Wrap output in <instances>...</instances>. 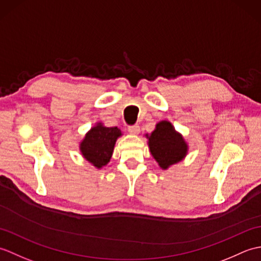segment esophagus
Returning <instances> with one entry per match:
<instances>
[{"label": "esophagus", "mask_w": 261, "mask_h": 261, "mask_svg": "<svg viewBox=\"0 0 261 261\" xmlns=\"http://www.w3.org/2000/svg\"><path fill=\"white\" fill-rule=\"evenodd\" d=\"M127 131H129L130 135H134V136H138L140 132V126L139 125H130L127 127Z\"/></svg>", "instance_id": "1"}]
</instances>
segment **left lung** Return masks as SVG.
I'll use <instances>...</instances> for the list:
<instances>
[{
	"label": "left lung",
	"mask_w": 261,
	"mask_h": 261,
	"mask_svg": "<svg viewBox=\"0 0 261 261\" xmlns=\"http://www.w3.org/2000/svg\"><path fill=\"white\" fill-rule=\"evenodd\" d=\"M146 138L149 151L163 170H167L187 156L188 143L167 120L158 122L151 134H146Z\"/></svg>",
	"instance_id": "8db88e82"
}]
</instances>
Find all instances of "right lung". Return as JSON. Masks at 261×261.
<instances>
[{
	"label": "right lung",
	"mask_w": 261,
	"mask_h": 261,
	"mask_svg": "<svg viewBox=\"0 0 261 261\" xmlns=\"http://www.w3.org/2000/svg\"><path fill=\"white\" fill-rule=\"evenodd\" d=\"M120 137L122 131L118 126H105L102 122H96L80 142V151L88 163L101 169L109 164Z\"/></svg>",
	"instance_id": "obj_1"
}]
</instances>
